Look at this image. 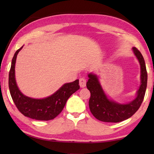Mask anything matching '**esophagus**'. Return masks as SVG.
<instances>
[{
	"mask_svg": "<svg viewBox=\"0 0 154 154\" xmlns=\"http://www.w3.org/2000/svg\"><path fill=\"white\" fill-rule=\"evenodd\" d=\"M87 81L85 78H81L79 79V85L81 87H85L86 85Z\"/></svg>",
	"mask_w": 154,
	"mask_h": 154,
	"instance_id": "1",
	"label": "esophagus"
}]
</instances>
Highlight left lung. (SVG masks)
Masks as SVG:
<instances>
[{
	"label": "left lung",
	"instance_id": "8db88e82",
	"mask_svg": "<svg viewBox=\"0 0 154 154\" xmlns=\"http://www.w3.org/2000/svg\"><path fill=\"white\" fill-rule=\"evenodd\" d=\"M132 51L140 65V86L136 97L131 102L119 103L110 99L104 93L96 74H88L87 87L91 93L89 106L91 113L99 120L106 122H119L131 117L139 109L143 102L147 87V74L145 61L140 51L135 47Z\"/></svg>",
	"mask_w": 154,
	"mask_h": 154
}]
</instances>
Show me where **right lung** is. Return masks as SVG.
I'll list each match as a JSON object with an SVG mask.
<instances>
[{"label": "right lung", "instance_id": "1", "mask_svg": "<svg viewBox=\"0 0 154 154\" xmlns=\"http://www.w3.org/2000/svg\"><path fill=\"white\" fill-rule=\"evenodd\" d=\"M15 52L9 72L8 87L12 99L18 110L25 116L38 120H50L60 114L72 94L79 89V79L65 83L51 95L44 99H34L24 95L17 85L15 78V64L18 52Z\"/></svg>", "mask_w": 154, "mask_h": 154}]
</instances>
